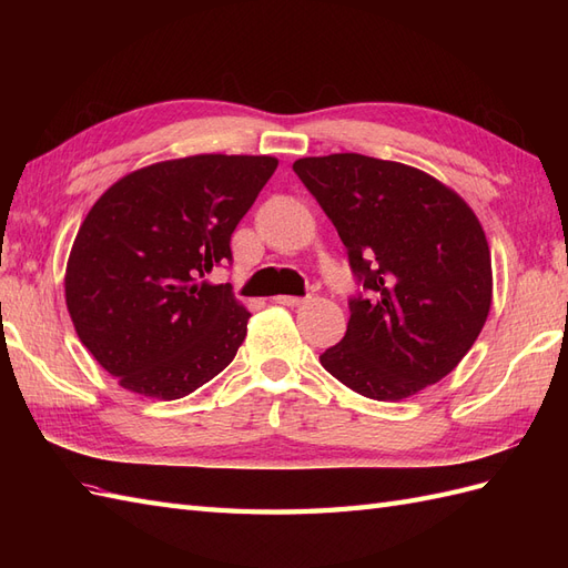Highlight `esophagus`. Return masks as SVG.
<instances>
[{"instance_id": "34e87169", "label": "esophagus", "mask_w": 568, "mask_h": 568, "mask_svg": "<svg viewBox=\"0 0 568 568\" xmlns=\"http://www.w3.org/2000/svg\"><path fill=\"white\" fill-rule=\"evenodd\" d=\"M274 303L286 305V307H301L305 303V298H298V296H274Z\"/></svg>"}]
</instances>
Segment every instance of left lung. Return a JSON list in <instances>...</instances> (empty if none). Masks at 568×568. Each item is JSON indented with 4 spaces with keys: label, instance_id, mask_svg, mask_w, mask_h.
Returning a JSON list of instances; mask_svg holds the SVG:
<instances>
[{
    "label": "left lung",
    "instance_id": "left-lung-1",
    "mask_svg": "<svg viewBox=\"0 0 568 568\" xmlns=\"http://www.w3.org/2000/svg\"><path fill=\"white\" fill-rule=\"evenodd\" d=\"M334 222L357 282L346 336L320 355L372 400H405L448 376L488 320L486 232L450 186L405 163L332 153L294 163Z\"/></svg>",
    "mask_w": 568,
    "mask_h": 568
}]
</instances>
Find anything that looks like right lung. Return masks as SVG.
I'll use <instances>...</instances> for the list:
<instances>
[{
  "label": "right lung",
  "mask_w": 568,
  "mask_h": 568,
  "mask_svg": "<svg viewBox=\"0 0 568 568\" xmlns=\"http://www.w3.org/2000/svg\"><path fill=\"white\" fill-rule=\"evenodd\" d=\"M277 165L225 153L161 161L92 205L68 255L65 305L120 386L178 400L232 363L251 313L201 277L232 261V232Z\"/></svg>",
  "instance_id": "1"
}]
</instances>
